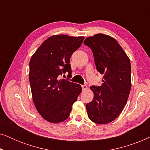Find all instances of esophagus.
Here are the masks:
<instances>
[{
    "mask_svg": "<svg viewBox=\"0 0 150 150\" xmlns=\"http://www.w3.org/2000/svg\"><path fill=\"white\" fill-rule=\"evenodd\" d=\"M82 89H83V90L84 91V90H86L87 89V85H82Z\"/></svg>",
    "mask_w": 150,
    "mask_h": 150,
    "instance_id": "34e87169",
    "label": "esophagus"
}]
</instances>
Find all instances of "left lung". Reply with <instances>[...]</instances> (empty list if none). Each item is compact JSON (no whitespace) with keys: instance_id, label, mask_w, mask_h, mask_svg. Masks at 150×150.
Listing matches in <instances>:
<instances>
[{"instance_id":"8db88e82","label":"left lung","mask_w":150,"mask_h":150,"mask_svg":"<svg viewBox=\"0 0 150 150\" xmlns=\"http://www.w3.org/2000/svg\"><path fill=\"white\" fill-rule=\"evenodd\" d=\"M84 44L93 52L97 71L104 74L101 86L90 87L93 99L86 105L92 122L106 124L120 115L131 89L130 61L113 38L102 33L88 37Z\"/></svg>"}]
</instances>
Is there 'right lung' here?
Wrapping results in <instances>:
<instances>
[{"mask_svg":"<svg viewBox=\"0 0 150 150\" xmlns=\"http://www.w3.org/2000/svg\"><path fill=\"white\" fill-rule=\"evenodd\" d=\"M84 37L50 36L31 57L29 82L33 101L39 113L50 123H60L69 116L71 106L81 93V86L59 76L71 73L70 57L81 46Z\"/></svg>","mask_w":150,"mask_h":150,"instance_id":"right-lung-1","label":"right lung"}]
</instances>
